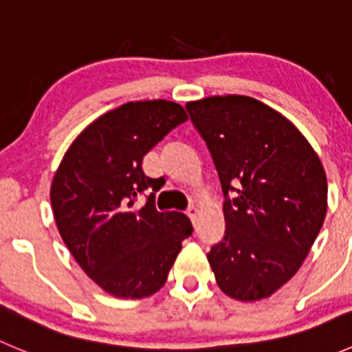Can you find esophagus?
<instances>
[{
    "label": "esophagus",
    "mask_w": 352,
    "mask_h": 352,
    "mask_svg": "<svg viewBox=\"0 0 352 352\" xmlns=\"http://www.w3.org/2000/svg\"><path fill=\"white\" fill-rule=\"evenodd\" d=\"M197 214H199V209L196 208V206H190V208L187 209V216H189L190 219H196Z\"/></svg>",
    "instance_id": "1"
}]
</instances>
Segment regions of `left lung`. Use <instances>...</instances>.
<instances>
[{
	"label": "left lung",
	"mask_w": 352,
	"mask_h": 352,
	"mask_svg": "<svg viewBox=\"0 0 352 352\" xmlns=\"http://www.w3.org/2000/svg\"><path fill=\"white\" fill-rule=\"evenodd\" d=\"M204 138L225 196V236L208 254L216 283L233 300L269 298L307 258L327 214L324 165L301 131L245 95L186 105Z\"/></svg>",
	"instance_id": "obj_1"
}]
</instances>
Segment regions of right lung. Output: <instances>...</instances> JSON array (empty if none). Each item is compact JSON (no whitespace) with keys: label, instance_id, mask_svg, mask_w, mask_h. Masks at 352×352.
I'll return each instance as SVG.
<instances>
[{"label":"right lung","instance_id":"1","mask_svg":"<svg viewBox=\"0 0 352 352\" xmlns=\"http://www.w3.org/2000/svg\"><path fill=\"white\" fill-rule=\"evenodd\" d=\"M184 120L175 102H127L88 124L54 173L59 235L85 274L116 298L141 300L162 289L192 235L184 212L156 211L155 194L140 211L133 208L144 189H160L144 175L143 156Z\"/></svg>","mask_w":352,"mask_h":352}]
</instances>
